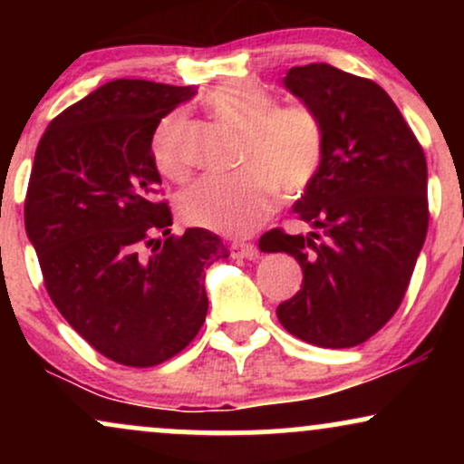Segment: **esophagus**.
Instances as JSON below:
<instances>
[{
    "instance_id": "esophagus-1",
    "label": "esophagus",
    "mask_w": 464,
    "mask_h": 464,
    "mask_svg": "<svg viewBox=\"0 0 464 464\" xmlns=\"http://www.w3.org/2000/svg\"><path fill=\"white\" fill-rule=\"evenodd\" d=\"M231 257L255 259V257H257V246H255V244H248V242L231 244Z\"/></svg>"
}]
</instances>
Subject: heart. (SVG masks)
Returning a JSON list of instances; mask_svg holds the SVG:
<instances>
[{"label":"heart","instance_id":"b5f03b06","mask_svg":"<svg viewBox=\"0 0 464 464\" xmlns=\"http://www.w3.org/2000/svg\"><path fill=\"white\" fill-rule=\"evenodd\" d=\"M218 120L242 132L239 165L228 177H207L180 198L189 225L222 236H248L276 209V191L287 200L305 194L316 180L327 150L321 115L303 102L275 104L273 93L250 80H228L207 95ZM152 157L169 180L189 177L188 120L165 117L154 132Z\"/></svg>","mask_w":464,"mask_h":464}]
</instances>
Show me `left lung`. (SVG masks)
<instances>
[{
    "label": "left lung",
    "mask_w": 464,
    "mask_h": 464,
    "mask_svg": "<svg viewBox=\"0 0 464 464\" xmlns=\"http://www.w3.org/2000/svg\"><path fill=\"white\" fill-rule=\"evenodd\" d=\"M285 87L321 115L327 150L295 214L321 228H273L264 253H287L301 290L276 307L296 338L324 349L366 343L399 310L428 233V163L391 95L327 63L292 67Z\"/></svg>",
    "instance_id": "obj_1"
}]
</instances>
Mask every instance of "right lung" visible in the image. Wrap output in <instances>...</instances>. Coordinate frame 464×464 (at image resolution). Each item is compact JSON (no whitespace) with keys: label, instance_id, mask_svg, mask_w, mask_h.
<instances>
[{"label":"right lung","instance_id":"add662e5","mask_svg":"<svg viewBox=\"0 0 464 464\" xmlns=\"http://www.w3.org/2000/svg\"><path fill=\"white\" fill-rule=\"evenodd\" d=\"M194 93L111 80L56 115L36 146L24 216L45 290L117 364L146 369L188 347L209 307L205 268L228 257L207 228L169 233L152 157L159 121Z\"/></svg>","mask_w":464,"mask_h":464}]
</instances>
